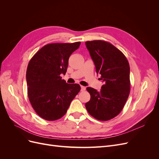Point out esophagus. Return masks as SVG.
I'll use <instances>...</instances> for the list:
<instances>
[{"label": "esophagus", "mask_w": 159, "mask_h": 159, "mask_svg": "<svg viewBox=\"0 0 159 159\" xmlns=\"http://www.w3.org/2000/svg\"><path fill=\"white\" fill-rule=\"evenodd\" d=\"M85 87H84V86H81V91H85Z\"/></svg>", "instance_id": "1"}]
</instances>
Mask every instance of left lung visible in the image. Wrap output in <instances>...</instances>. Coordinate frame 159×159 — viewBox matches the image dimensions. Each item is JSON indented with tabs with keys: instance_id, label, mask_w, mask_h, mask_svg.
Returning a JSON list of instances; mask_svg holds the SVG:
<instances>
[{
	"instance_id": "1",
	"label": "left lung",
	"mask_w": 159,
	"mask_h": 159,
	"mask_svg": "<svg viewBox=\"0 0 159 159\" xmlns=\"http://www.w3.org/2000/svg\"><path fill=\"white\" fill-rule=\"evenodd\" d=\"M96 73L103 85L100 91L87 88L91 95L85 103L91 116L99 121H108L121 111L130 92V67L123 53L109 42H85Z\"/></svg>"
}]
</instances>
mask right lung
<instances>
[{
  "label": "right lung",
  "mask_w": 159,
  "mask_h": 159,
  "mask_svg": "<svg viewBox=\"0 0 159 159\" xmlns=\"http://www.w3.org/2000/svg\"><path fill=\"white\" fill-rule=\"evenodd\" d=\"M80 44L77 42L45 45L28 63V98L36 113L47 121L63 117L81 89L79 84H67L60 76L66 74L69 57Z\"/></svg>",
  "instance_id": "obj_1"
}]
</instances>
